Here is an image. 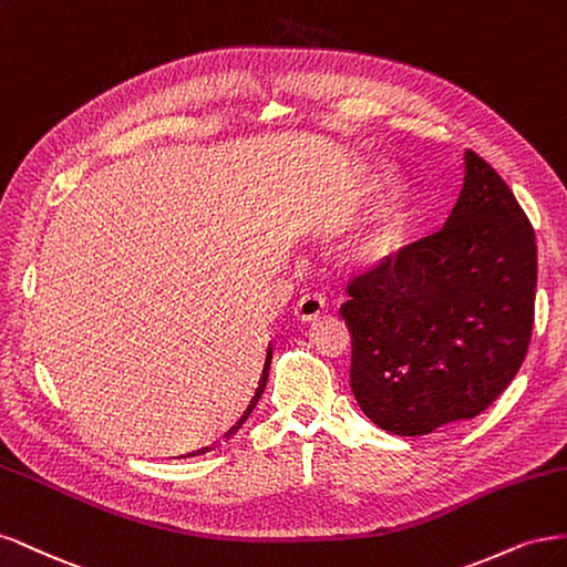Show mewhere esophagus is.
<instances>
[{"mask_svg": "<svg viewBox=\"0 0 567 567\" xmlns=\"http://www.w3.org/2000/svg\"><path fill=\"white\" fill-rule=\"evenodd\" d=\"M327 308V301L322 295H306L299 299L297 308H295V316L297 320H303V322H310V320H318Z\"/></svg>", "mask_w": 567, "mask_h": 567, "instance_id": "1", "label": "esophagus"}]
</instances>
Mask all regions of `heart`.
I'll return each mask as SVG.
<instances>
[{
	"mask_svg": "<svg viewBox=\"0 0 567 567\" xmlns=\"http://www.w3.org/2000/svg\"><path fill=\"white\" fill-rule=\"evenodd\" d=\"M408 235H410L408 214L393 209L386 216H381L374 226H370L358 237L351 249V257L358 266L381 268L391 264L398 254L403 251Z\"/></svg>",
	"mask_w": 567,
	"mask_h": 567,
	"instance_id": "1",
	"label": "heart"
}]
</instances>
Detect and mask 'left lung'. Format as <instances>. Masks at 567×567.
I'll use <instances>...</instances> for the list:
<instances>
[{"label":"left lung","instance_id":"1","mask_svg":"<svg viewBox=\"0 0 567 567\" xmlns=\"http://www.w3.org/2000/svg\"><path fill=\"white\" fill-rule=\"evenodd\" d=\"M535 289V230L504 178L466 151L445 226L346 289L360 410L395 435L478 416L520 370Z\"/></svg>","mask_w":567,"mask_h":567}]
</instances>
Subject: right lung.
Returning <instances> with one entry per match:
<instances>
[{
	"mask_svg": "<svg viewBox=\"0 0 567 567\" xmlns=\"http://www.w3.org/2000/svg\"><path fill=\"white\" fill-rule=\"evenodd\" d=\"M270 358H272V351H268V355H266V368H264V377H261V381H259V389H257V393H254V398H251V403H249V408H247V412L240 416V422H237L228 433H226V437H230L237 429H240L243 426V422H245V419L249 416V412L254 410V405H257V400L261 398V393H264V389H266V379H268V368H270Z\"/></svg>",
	"mask_w": 567,
	"mask_h": 567,
	"instance_id": "1",
	"label": "right lung"
}]
</instances>
